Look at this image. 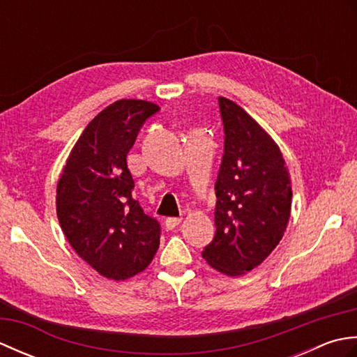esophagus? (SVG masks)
Here are the masks:
<instances>
[{
	"instance_id": "esophagus-1",
	"label": "esophagus",
	"mask_w": 357,
	"mask_h": 357,
	"mask_svg": "<svg viewBox=\"0 0 357 357\" xmlns=\"http://www.w3.org/2000/svg\"><path fill=\"white\" fill-rule=\"evenodd\" d=\"M181 221H183V219H181V218H167V219H165L167 230L176 229V227L181 224Z\"/></svg>"
}]
</instances>
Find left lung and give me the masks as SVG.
<instances>
[{
  "label": "left lung",
  "mask_w": 357,
  "mask_h": 357,
  "mask_svg": "<svg viewBox=\"0 0 357 357\" xmlns=\"http://www.w3.org/2000/svg\"><path fill=\"white\" fill-rule=\"evenodd\" d=\"M224 155L216 190L213 241L202 257L227 276L264 262L282 239L291 210V181L271 136L227 98L219 96Z\"/></svg>",
  "instance_id": "obj_1"
}]
</instances>
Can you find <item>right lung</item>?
<instances>
[{
    "label": "right lung",
    "instance_id": "obj_1",
    "mask_svg": "<svg viewBox=\"0 0 357 357\" xmlns=\"http://www.w3.org/2000/svg\"><path fill=\"white\" fill-rule=\"evenodd\" d=\"M153 102L119 100L90 121L56 187V215L77 255L101 276L124 280L144 271L159 247L161 227L133 199L127 153Z\"/></svg>",
    "mask_w": 357,
    "mask_h": 357
}]
</instances>
